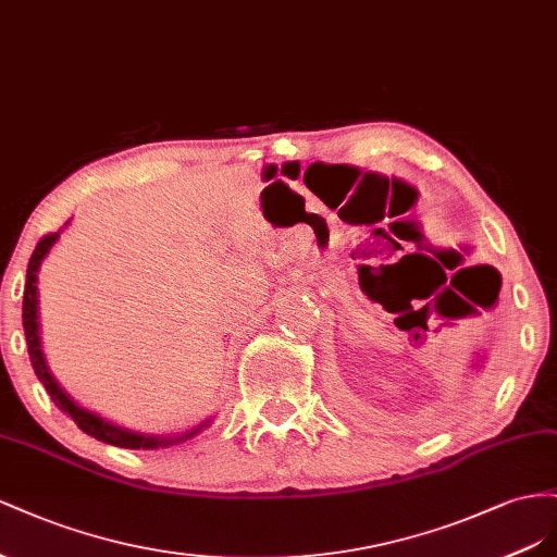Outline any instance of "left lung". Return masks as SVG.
<instances>
[{"mask_svg": "<svg viewBox=\"0 0 557 557\" xmlns=\"http://www.w3.org/2000/svg\"><path fill=\"white\" fill-rule=\"evenodd\" d=\"M481 357H483V355H479V357H475V363H473V367H475V369H479V367H481V361H483Z\"/></svg>", "mask_w": 557, "mask_h": 557, "instance_id": "1", "label": "left lung"}]
</instances>
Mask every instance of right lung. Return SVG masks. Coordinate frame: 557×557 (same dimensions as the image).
<instances>
[{
  "instance_id": "1",
  "label": "right lung",
  "mask_w": 557,
  "mask_h": 557,
  "mask_svg": "<svg viewBox=\"0 0 557 557\" xmlns=\"http://www.w3.org/2000/svg\"><path fill=\"white\" fill-rule=\"evenodd\" d=\"M70 224V221H67ZM62 231L51 233V235H44L39 245L35 247V253H32V259L27 263V282H25V294H23V329H25V341H27V352H29V361H32V369H35L37 377L41 380V385L46 387V392L51 394L53 404L62 410L67 412V416L76 422V426L86 432L88 436L98 438L102 443H109V446H116V448H131V450H156V448H168L174 446V443H182L194 438L196 434H200L205 426L212 424L210 420H202L198 426L194 429H186L182 434H174V436H153V434H141V432H133L128 426H121L109 422L104 418H100L98 412H92L84 406H78L72 396L60 387L58 380L53 377L49 363H46L44 357V349H41V333H39V292H37V282H39V268L44 263V259L49 257L51 247L58 243Z\"/></svg>"
}]
</instances>
